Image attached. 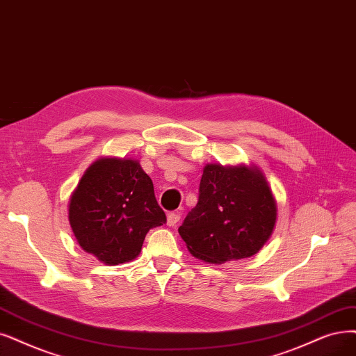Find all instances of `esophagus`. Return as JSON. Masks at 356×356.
<instances>
[{
    "mask_svg": "<svg viewBox=\"0 0 356 356\" xmlns=\"http://www.w3.org/2000/svg\"><path fill=\"white\" fill-rule=\"evenodd\" d=\"M179 220H180L179 213H168L167 214V226H175Z\"/></svg>",
    "mask_w": 356,
    "mask_h": 356,
    "instance_id": "1",
    "label": "esophagus"
}]
</instances>
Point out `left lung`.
Here are the masks:
<instances>
[{
	"label": "left lung",
	"mask_w": 356,
	"mask_h": 356,
	"mask_svg": "<svg viewBox=\"0 0 356 356\" xmlns=\"http://www.w3.org/2000/svg\"><path fill=\"white\" fill-rule=\"evenodd\" d=\"M277 202L255 164H207L200 200L179 227L188 251L209 264L255 255L273 234Z\"/></svg>",
	"instance_id": "obj_1"
}]
</instances>
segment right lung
<instances>
[{"mask_svg":"<svg viewBox=\"0 0 356 356\" xmlns=\"http://www.w3.org/2000/svg\"><path fill=\"white\" fill-rule=\"evenodd\" d=\"M69 222L85 252L105 266H118L140 254L145 236L164 225L165 214L138 160L101 156L70 196Z\"/></svg>","mask_w":356,"mask_h":356,"instance_id":"right-lung-1","label":"right lung"}]
</instances>
